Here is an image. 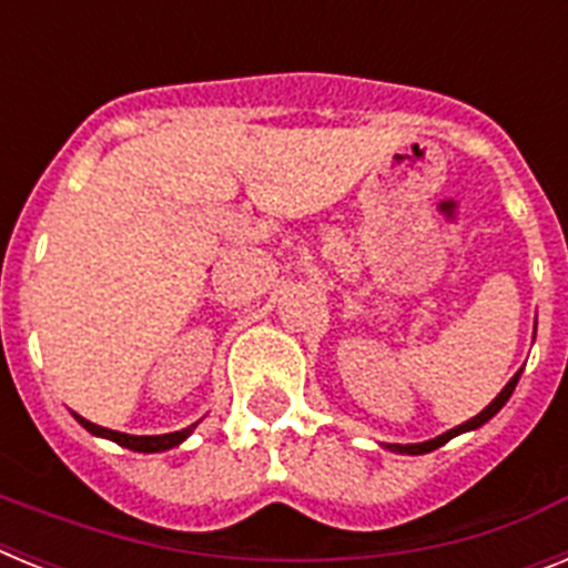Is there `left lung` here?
Returning <instances> with one entry per match:
<instances>
[{"label": "left lung", "mask_w": 568, "mask_h": 568, "mask_svg": "<svg viewBox=\"0 0 568 568\" xmlns=\"http://www.w3.org/2000/svg\"><path fill=\"white\" fill-rule=\"evenodd\" d=\"M535 324H538V321H535ZM535 329H538V327H535ZM520 373H524V369H518V373L511 375L509 384H506L504 389H500V393H498V398L491 400V404L486 406V409H480V413L475 415V418L466 420V424L455 426V429H449V433L438 435V438L424 440V444H384V446H386V449H389V453H398V455H424V453H433V449H438V446H444L446 440H453V438H458V435L471 433V429H478V426H484L486 420L495 418V415H498L500 409H504V404L511 398V393H515V386H518Z\"/></svg>", "instance_id": "left-lung-1"}]
</instances>
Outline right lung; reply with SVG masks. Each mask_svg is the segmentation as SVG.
Returning a JSON list of instances; mask_svg holds the SVG:
<instances>
[{"mask_svg": "<svg viewBox=\"0 0 568 568\" xmlns=\"http://www.w3.org/2000/svg\"><path fill=\"white\" fill-rule=\"evenodd\" d=\"M73 418H77L90 435L113 440V444L124 446V449H133V453H164V449H173V446L184 444V440L193 435L195 426H199V424H190L187 429H179V433H168V435H128V433H115V429H108V426L90 424V420H84L82 415H77V413H73Z\"/></svg>", "mask_w": 568, "mask_h": 568, "instance_id": "1", "label": "right lung"}]
</instances>
